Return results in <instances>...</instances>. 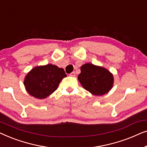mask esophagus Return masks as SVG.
Instances as JSON below:
<instances>
[{
    "mask_svg": "<svg viewBox=\"0 0 147 147\" xmlns=\"http://www.w3.org/2000/svg\"><path fill=\"white\" fill-rule=\"evenodd\" d=\"M69 76H72V77H74V76H76V73H75V72H74V71H72L71 73L69 74Z\"/></svg>",
    "mask_w": 147,
    "mask_h": 147,
    "instance_id": "1",
    "label": "esophagus"
}]
</instances>
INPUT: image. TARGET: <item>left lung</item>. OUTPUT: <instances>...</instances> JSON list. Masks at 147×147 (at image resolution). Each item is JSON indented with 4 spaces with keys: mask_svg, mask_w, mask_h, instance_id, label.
Wrapping results in <instances>:
<instances>
[{
    "mask_svg": "<svg viewBox=\"0 0 147 147\" xmlns=\"http://www.w3.org/2000/svg\"><path fill=\"white\" fill-rule=\"evenodd\" d=\"M82 86L90 93L102 96L107 93L113 85V76L105 68L86 63L81 67V73L78 76Z\"/></svg>",
    "mask_w": 147,
    "mask_h": 147,
    "instance_id": "8db88e82",
    "label": "left lung"
}]
</instances>
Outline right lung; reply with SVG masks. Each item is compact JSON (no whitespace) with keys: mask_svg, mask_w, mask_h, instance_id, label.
<instances>
[{"mask_svg":"<svg viewBox=\"0 0 147 147\" xmlns=\"http://www.w3.org/2000/svg\"><path fill=\"white\" fill-rule=\"evenodd\" d=\"M66 76L63 69L55 65L38 66L27 74L24 85L30 95L43 99L57 90L60 82Z\"/></svg>","mask_w":147,"mask_h":147,"instance_id":"1","label":"right lung"}]
</instances>
